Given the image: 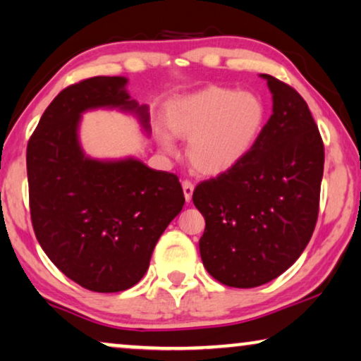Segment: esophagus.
<instances>
[{"label": "esophagus", "instance_id": "obj_1", "mask_svg": "<svg viewBox=\"0 0 361 361\" xmlns=\"http://www.w3.org/2000/svg\"><path fill=\"white\" fill-rule=\"evenodd\" d=\"M182 189H184V197L187 202L192 200V193H193V184L190 180H182Z\"/></svg>", "mask_w": 361, "mask_h": 361}]
</instances>
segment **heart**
Returning a JSON list of instances; mask_svg holds the SVG:
<instances>
[{"mask_svg": "<svg viewBox=\"0 0 361 361\" xmlns=\"http://www.w3.org/2000/svg\"><path fill=\"white\" fill-rule=\"evenodd\" d=\"M164 123L171 135L189 140L187 158L193 169L219 176L241 163L257 143L265 106L254 92L210 86L169 102ZM161 143L172 149L168 137Z\"/></svg>", "mask_w": 361, "mask_h": 361, "instance_id": "b5f03b06", "label": "heart"}]
</instances>
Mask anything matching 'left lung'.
<instances>
[{
    "label": "left lung",
    "mask_w": 361,
    "mask_h": 361,
    "mask_svg": "<svg viewBox=\"0 0 361 361\" xmlns=\"http://www.w3.org/2000/svg\"><path fill=\"white\" fill-rule=\"evenodd\" d=\"M274 114L245 158L203 180L192 200L205 218L200 255L213 279L254 288L296 262L319 213L324 143L307 104L270 75Z\"/></svg>",
    "instance_id": "left-lung-1"
}]
</instances>
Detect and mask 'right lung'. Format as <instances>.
Returning <instances> with one entry per match:
<instances>
[{
	"mask_svg": "<svg viewBox=\"0 0 361 361\" xmlns=\"http://www.w3.org/2000/svg\"><path fill=\"white\" fill-rule=\"evenodd\" d=\"M127 78L94 76L65 87L27 143L30 219L37 241L63 274L97 293L137 285L161 234L185 198L179 177L142 161H97L82 153L81 114L135 112L149 132L148 109L125 91Z\"/></svg>",
	"mask_w": 361,
	"mask_h": 361,
	"instance_id": "obj_1",
	"label": "right lung"
}]
</instances>
